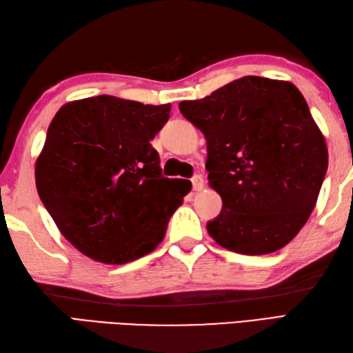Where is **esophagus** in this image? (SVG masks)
<instances>
[{"instance_id":"1","label":"esophagus","mask_w":353,"mask_h":353,"mask_svg":"<svg viewBox=\"0 0 353 353\" xmlns=\"http://www.w3.org/2000/svg\"><path fill=\"white\" fill-rule=\"evenodd\" d=\"M203 185H205L203 177H201L200 174H196V176L192 177V190H194V191L203 190Z\"/></svg>"}]
</instances>
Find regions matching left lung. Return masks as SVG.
<instances>
[{
  "mask_svg": "<svg viewBox=\"0 0 353 353\" xmlns=\"http://www.w3.org/2000/svg\"><path fill=\"white\" fill-rule=\"evenodd\" d=\"M179 109L205 134L208 181L223 200L209 235L243 254L287 245L308 221L327 170L325 138L301 91L247 76Z\"/></svg>",
  "mask_w": 353,
  "mask_h": 353,
  "instance_id": "1",
  "label": "left lung"
}]
</instances>
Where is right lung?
Instances as JSON below:
<instances>
[{
	"mask_svg": "<svg viewBox=\"0 0 353 353\" xmlns=\"http://www.w3.org/2000/svg\"><path fill=\"white\" fill-rule=\"evenodd\" d=\"M171 104L99 95L65 104L36 162V188L59 230L86 256L125 264L154 250L191 182L162 176L150 144Z\"/></svg>",
	"mask_w": 353,
	"mask_h": 353,
	"instance_id": "1",
	"label": "right lung"
}]
</instances>
